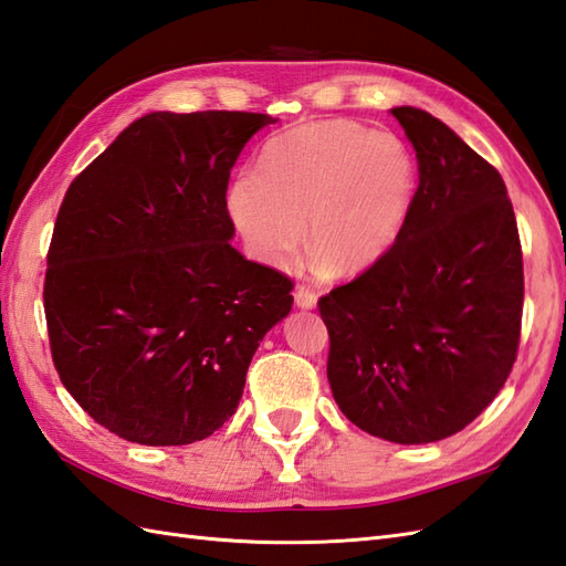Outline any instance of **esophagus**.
Masks as SVG:
<instances>
[{"instance_id":"obj_1","label":"esophagus","mask_w":566,"mask_h":566,"mask_svg":"<svg viewBox=\"0 0 566 566\" xmlns=\"http://www.w3.org/2000/svg\"><path fill=\"white\" fill-rule=\"evenodd\" d=\"M315 301H318V296H315L313 289H308L306 284H298L296 292H294V304L298 308H315Z\"/></svg>"}]
</instances>
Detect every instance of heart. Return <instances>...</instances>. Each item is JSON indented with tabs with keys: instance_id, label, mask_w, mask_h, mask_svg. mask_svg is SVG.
I'll use <instances>...</instances> for the list:
<instances>
[{
	"instance_id": "1",
	"label": "heart",
	"mask_w": 566,
	"mask_h": 566,
	"mask_svg": "<svg viewBox=\"0 0 566 566\" xmlns=\"http://www.w3.org/2000/svg\"><path fill=\"white\" fill-rule=\"evenodd\" d=\"M417 192L407 144L354 120L306 123L272 137L258 176L229 190V214L251 253L284 268L304 241L337 274H359L396 245Z\"/></svg>"
}]
</instances>
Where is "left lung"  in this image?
I'll use <instances>...</instances> for the list:
<instances>
[{"mask_svg":"<svg viewBox=\"0 0 566 566\" xmlns=\"http://www.w3.org/2000/svg\"><path fill=\"white\" fill-rule=\"evenodd\" d=\"M419 186L390 253L321 296L327 380L352 424L396 443L465 429L504 388L523 315V253L499 170L427 111L392 108Z\"/></svg>","mask_w":566,"mask_h":566,"instance_id":"left-lung-1","label":"left lung"}]
</instances>
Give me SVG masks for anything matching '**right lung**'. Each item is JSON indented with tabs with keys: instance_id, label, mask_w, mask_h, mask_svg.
I'll use <instances>...</instances> for the list:
<instances>
[{
	"instance_id": "obj_1",
	"label": "right lung",
	"mask_w": 566,
	"mask_h": 566,
	"mask_svg": "<svg viewBox=\"0 0 566 566\" xmlns=\"http://www.w3.org/2000/svg\"><path fill=\"white\" fill-rule=\"evenodd\" d=\"M270 115L149 113L78 174L48 251L55 369L94 422L144 446L202 441L243 396L294 282L229 239L231 168Z\"/></svg>"
}]
</instances>
